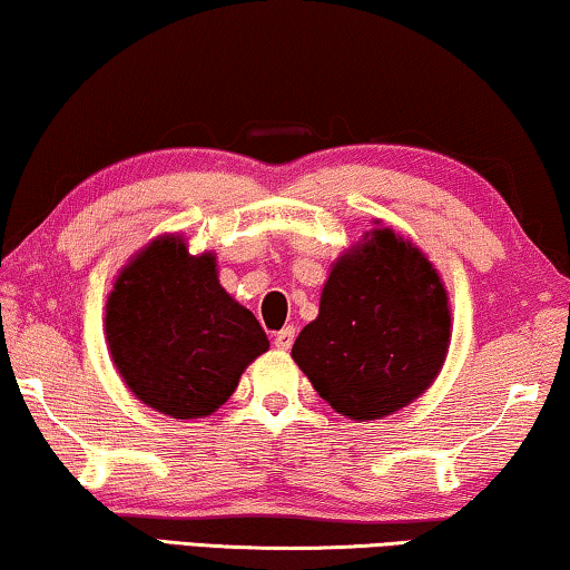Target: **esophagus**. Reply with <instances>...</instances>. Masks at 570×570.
Instances as JSON below:
<instances>
[{
    "instance_id": "obj_1",
    "label": "esophagus",
    "mask_w": 570,
    "mask_h": 570,
    "mask_svg": "<svg viewBox=\"0 0 570 570\" xmlns=\"http://www.w3.org/2000/svg\"><path fill=\"white\" fill-rule=\"evenodd\" d=\"M294 338H296V327H294V325H288V327H284V331H278V333H276L274 343H276V348H278V351H288V348H292Z\"/></svg>"
}]
</instances>
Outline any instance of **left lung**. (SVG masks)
Wrapping results in <instances>:
<instances>
[{
  "label": "left lung",
  "instance_id": "left-lung-1",
  "mask_svg": "<svg viewBox=\"0 0 570 570\" xmlns=\"http://www.w3.org/2000/svg\"><path fill=\"white\" fill-rule=\"evenodd\" d=\"M374 224L331 266L317 317L292 348L317 395L356 423L419 400L452 341V307L434 263L411 239Z\"/></svg>",
  "mask_w": 570,
  "mask_h": 570
}]
</instances>
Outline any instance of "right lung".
I'll return each instance as SVG.
<instances>
[{
    "instance_id": "add662e5",
    "label": "right lung",
    "mask_w": 570,
    "mask_h": 570,
    "mask_svg": "<svg viewBox=\"0 0 570 570\" xmlns=\"http://www.w3.org/2000/svg\"><path fill=\"white\" fill-rule=\"evenodd\" d=\"M110 358L136 400L178 421L206 419L268 351L255 315L219 284L216 253L159 235L118 271L106 302Z\"/></svg>"
}]
</instances>
